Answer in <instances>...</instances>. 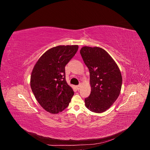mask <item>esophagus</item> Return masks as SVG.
Masks as SVG:
<instances>
[{"label":"esophagus","mask_w":150,"mask_h":150,"mask_svg":"<svg viewBox=\"0 0 150 150\" xmlns=\"http://www.w3.org/2000/svg\"><path fill=\"white\" fill-rule=\"evenodd\" d=\"M81 86H82V84H79L78 86H77V89H78V90L80 89V88H81Z\"/></svg>","instance_id":"34e87169"}]
</instances>
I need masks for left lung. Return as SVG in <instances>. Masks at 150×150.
Here are the masks:
<instances>
[{"label": "left lung", "mask_w": 150, "mask_h": 150, "mask_svg": "<svg viewBox=\"0 0 150 150\" xmlns=\"http://www.w3.org/2000/svg\"><path fill=\"white\" fill-rule=\"evenodd\" d=\"M81 55L90 73L91 91L85 99L91 111L101 113L112 106L121 92L122 76L115 61L105 50L99 47L84 46Z\"/></svg>", "instance_id": "1"}]
</instances>
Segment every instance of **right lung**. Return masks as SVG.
I'll list each match as a JSON object with an SVG mask.
<instances>
[{
	"label": "right lung",
	"instance_id": "obj_1",
	"mask_svg": "<svg viewBox=\"0 0 150 150\" xmlns=\"http://www.w3.org/2000/svg\"><path fill=\"white\" fill-rule=\"evenodd\" d=\"M78 47V45H67L49 49L40 56L32 71V91L40 105L51 114L65 110L73 96V90L66 81L65 66Z\"/></svg>",
	"mask_w": 150,
	"mask_h": 150
}]
</instances>
